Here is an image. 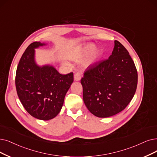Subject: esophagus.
Instances as JSON below:
<instances>
[{"label":"esophagus","instance_id":"esophagus-1","mask_svg":"<svg viewBox=\"0 0 157 157\" xmlns=\"http://www.w3.org/2000/svg\"><path fill=\"white\" fill-rule=\"evenodd\" d=\"M81 78V74L80 73H77L74 75V80L75 81H79Z\"/></svg>","mask_w":157,"mask_h":157}]
</instances>
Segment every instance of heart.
Returning a JSON list of instances; mask_svg holds the SVG:
<instances>
[{"label": "heart", "mask_w": 157, "mask_h": 157, "mask_svg": "<svg viewBox=\"0 0 157 157\" xmlns=\"http://www.w3.org/2000/svg\"><path fill=\"white\" fill-rule=\"evenodd\" d=\"M95 44L92 43L87 44L81 48L78 52V56L81 58H84L89 56L85 65L88 66L96 62L100 56V51L98 48H95Z\"/></svg>", "instance_id": "heart-1"}]
</instances>
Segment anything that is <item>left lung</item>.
Instances as JSON below:
<instances>
[{
  "mask_svg": "<svg viewBox=\"0 0 157 157\" xmlns=\"http://www.w3.org/2000/svg\"><path fill=\"white\" fill-rule=\"evenodd\" d=\"M137 82L133 60L122 44L115 40L108 59L89 67L84 73L80 80L84 102L97 117L113 116L126 108L132 100Z\"/></svg>",
  "mask_w": 157,
  "mask_h": 157,
  "instance_id": "left-lung-1",
  "label": "left lung"
}]
</instances>
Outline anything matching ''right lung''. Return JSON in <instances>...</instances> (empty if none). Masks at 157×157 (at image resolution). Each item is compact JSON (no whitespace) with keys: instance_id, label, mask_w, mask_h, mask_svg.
Masks as SVG:
<instances>
[{"instance_id":"add662e5","label":"right lung","mask_w":157,"mask_h":157,"mask_svg":"<svg viewBox=\"0 0 157 157\" xmlns=\"http://www.w3.org/2000/svg\"><path fill=\"white\" fill-rule=\"evenodd\" d=\"M48 44L31 43L18 64L15 85L17 95L29 114L42 121L55 118L61 110L66 93L73 82V73L62 75L52 64L39 65L35 49Z\"/></svg>"}]
</instances>
